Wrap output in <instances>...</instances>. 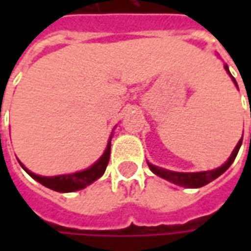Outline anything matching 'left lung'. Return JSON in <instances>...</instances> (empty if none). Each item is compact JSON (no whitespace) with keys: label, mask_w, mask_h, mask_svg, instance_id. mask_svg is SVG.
I'll use <instances>...</instances> for the list:
<instances>
[{"label":"left lung","mask_w":251,"mask_h":251,"mask_svg":"<svg viewBox=\"0 0 251 251\" xmlns=\"http://www.w3.org/2000/svg\"><path fill=\"white\" fill-rule=\"evenodd\" d=\"M225 70L228 72V75L231 76L232 82L235 83V86L238 87L237 82H235V79L232 77V75L228 71V67L227 64H225ZM241 144H242V138L239 140V142L237 144V147L235 149L232 151L231 156L230 158L227 160L226 163L223 164L222 167L216 169H212V171H204V172H194V174H184V172H174V171H168V169H164V168H158L156 165H152V164L148 163L149 165V168L152 171L153 174L157 175L160 177H163V179L168 180L171 183H175V184L181 185V187H187V188H199V187H203V185L208 184L210 181L212 180H215L216 177H219L225 171H227V168L230 167L232 164V161L235 160L238 154V151H239V148H241Z\"/></svg>","instance_id":"left-lung-1"}]
</instances>
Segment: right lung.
Wrapping results in <instances>:
<instances>
[{
	"label": "right lung",
	"instance_id": "add662e5",
	"mask_svg": "<svg viewBox=\"0 0 251 251\" xmlns=\"http://www.w3.org/2000/svg\"><path fill=\"white\" fill-rule=\"evenodd\" d=\"M110 148H111V136H110V140L107 142L106 151H104L102 157L99 158L97 163L93 164L90 168L84 169V171L70 175H59V176H51V177L39 176V175L32 174L30 171L25 168L23 164H21V167L24 168L25 172L29 175L30 177H33L40 184L46 185L47 188H51L53 191H57V192H74V191L83 189L84 187L90 185L104 174L106 167H107L110 160Z\"/></svg>",
	"mask_w": 251,
	"mask_h": 251
}]
</instances>
